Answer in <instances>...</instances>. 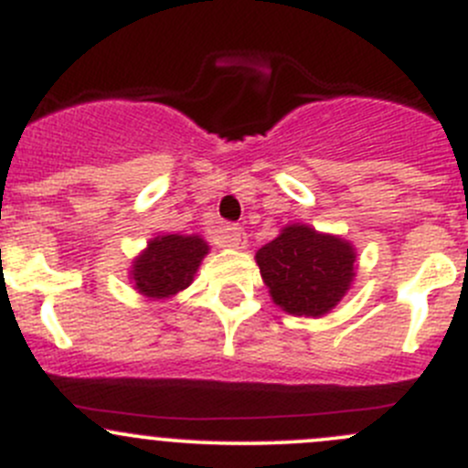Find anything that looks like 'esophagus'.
Returning a JSON list of instances; mask_svg holds the SVG:
<instances>
[{
	"instance_id": "34e87169",
	"label": "esophagus",
	"mask_w": 468,
	"mask_h": 468,
	"mask_svg": "<svg viewBox=\"0 0 468 468\" xmlns=\"http://www.w3.org/2000/svg\"><path fill=\"white\" fill-rule=\"evenodd\" d=\"M217 242L230 249H242L244 244H247V233H244L242 226L238 224L219 226V229H217Z\"/></svg>"
}]
</instances>
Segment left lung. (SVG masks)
I'll return each mask as SVG.
<instances>
[{
  "instance_id": "8db88e82",
  "label": "left lung",
  "mask_w": 468,
  "mask_h": 468,
  "mask_svg": "<svg viewBox=\"0 0 468 468\" xmlns=\"http://www.w3.org/2000/svg\"><path fill=\"white\" fill-rule=\"evenodd\" d=\"M256 262L273 303L305 317L335 308L356 276L351 244L308 226H287L256 253Z\"/></svg>"
}]
</instances>
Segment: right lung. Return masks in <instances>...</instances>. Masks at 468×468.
Listing matches in <instances>:
<instances>
[{"instance_id": "right-lung-1", "label": "right lung", "mask_w": 468, "mask_h": 468, "mask_svg": "<svg viewBox=\"0 0 468 468\" xmlns=\"http://www.w3.org/2000/svg\"><path fill=\"white\" fill-rule=\"evenodd\" d=\"M207 244L199 235H163L151 239L133 264L135 287L151 299H165L186 290L199 269Z\"/></svg>"}]
</instances>
